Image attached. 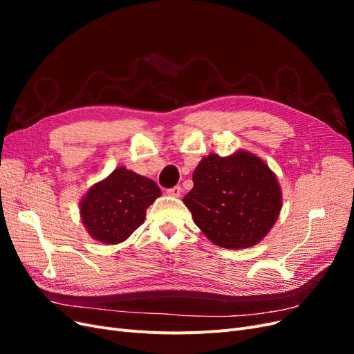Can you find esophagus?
<instances>
[{"label": "esophagus", "mask_w": 354, "mask_h": 354, "mask_svg": "<svg viewBox=\"0 0 354 354\" xmlns=\"http://www.w3.org/2000/svg\"><path fill=\"white\" fill-rule=\"evenodd\" d=\"M167 194L169 196H174V198H178L181 195V187L180 186H174V187H169L167 189Z\"/></svg>", "instance_id": "esophagus-1"}]
</instances>
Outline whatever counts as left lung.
<instances>
[{
  "mask_svg": "<svg viewBox=\"0 0 354 354\" xmlns=\"http://www.w3.org/2000/svg\"><path fill=\"white\" fill-rule=\"evenodd\" d=\"M196 226L218 246L248 248L260 242L279 217L282 194L274 174L248 152L209 155L194 173L183 198Z\"/></svg>",
  "mask_w": 354,
  "mask_h": 354,
  "instance_id": "1",
  "label": "left lung"
}]
</instances>
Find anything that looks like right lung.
Listing matches in <instances>:
<instances>
[{
  "mask_svg": "<svg viewBox=\"0 0 354 354\" xmlns=\"http://www.w3.org/2000/svg\"><path fill=\"white\" fill-rule=\"evenodd\" d=\"M160 195L153 180L121 167L94 185L81 202L88 233L102 243H120L140 227L146 209Z\"/></svg>",
  "mask_w": 354,
  "mask_h": 354,
  "instance_id": "add662e5",
  "label": "right lung"
}]
</instances>
